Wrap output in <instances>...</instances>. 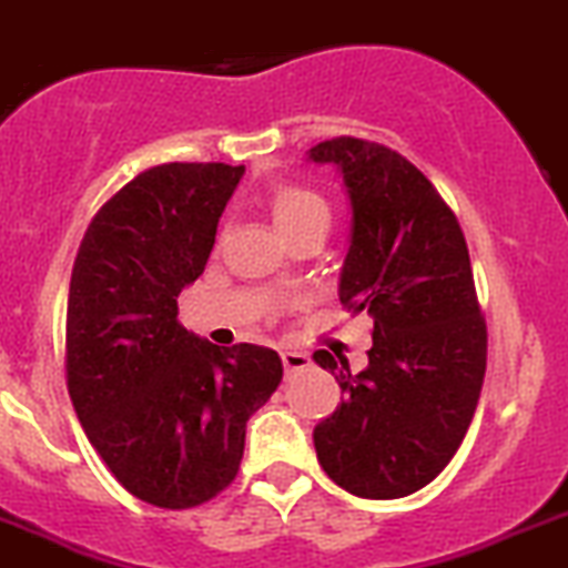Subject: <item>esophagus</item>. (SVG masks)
<instances>
[{
  "label": "esophagus",
  "mask_w": 568,
  "mask_h": 568,
  "mask_svg": "<svg viewBox=\"0 0 568 568\" xmlns=\"http://www.w3.org/2000/svg\"><path fill=\"white\" fill-rule=\"evenodd\" d=\"M311 358L308 353H300V349H283V367L288 369H302V367H308Z\"/></svg>",
  "instance_id": "1"
}]
</instances>
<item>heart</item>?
I'll return each instance as SVG.
<instances>
[{"instance_id":"1","label":"heart","mask_w":568,"mask_h":568,"mask_svg":"<svg viewBox=\"0 0 568 568\" xmlns=\"http://www.w3.org/2000/svg\"><path fill=\"white\" fill-rule=\"evenodd\" d=\"M272 219L283 235L300 230L314 221H331V210H327L325 199L296 184H283L274 190L272 195Z\"/></svg>"}]
</instances>
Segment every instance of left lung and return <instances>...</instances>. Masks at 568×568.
Segmentation results:
<instances>
[{"instance_id":"obj_1","label":"left lung","mask_w":568,"mask_h":568,"mask_svg":"<svg viewBox=\"0 0 568 568\" xmlns=\"http://www.w3.org/2000/svg\"><path fill=\"white\" fill-rule=\"evenodd\" d=\"M336 164L353 221L338 300L373 320L369 364L316 349L342 406L314 428L325 474L362 499H400L452 463L474 420L487 364L468 243L457 215L406 156L336 136L308 151Z\"/></svg>"}]
</instances>
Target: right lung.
<instances>
[{
    "mask_svg": "<svg viewBox=\"0 0 568 568\" xmlns=\"http://www.w3.org/2000/svg\"><path fill=\"white\" fill-rule=\"evenodd\" d=\"M243 164L171 162L131 179L89 224L67 305V386L114 479L187 510L232 485L246 420L283 381L257 344L219 347L179 325Z\"/></svg>",
    "mask_w": 568,
    "mask_h": 568,
    "instance_id": "add662e5",
    "label": "right lung"
}]
</instances>
